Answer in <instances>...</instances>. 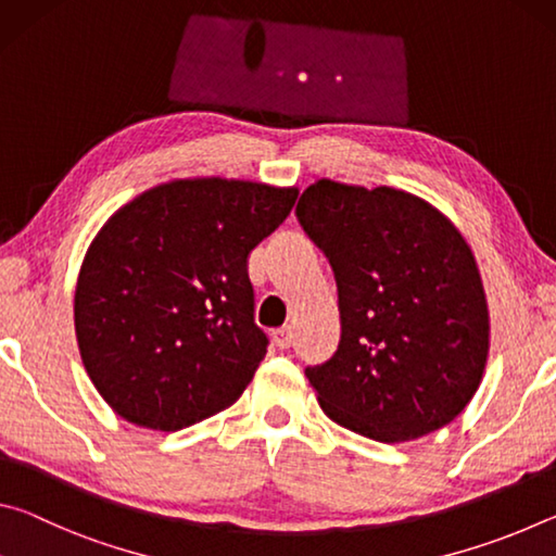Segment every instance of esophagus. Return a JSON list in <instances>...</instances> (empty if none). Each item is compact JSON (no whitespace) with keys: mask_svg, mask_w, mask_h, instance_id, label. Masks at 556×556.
Wrapping results in <instances>:
<instances>
[{"mask_svg":"<svg viewBox=\"0 0 556 556\" xmlns=\"http://www.w3.org/2000/svg\"><path fill=\"white\" fill-rule=\"evenodd\" d=\"M271 341H275V345L281 348V351H287V348L291 345V328L289 326L277 328V331L271 333Z\"/></svg>","mask_w":556,"mask_h":556,"instance_id":"esophagus-1","label":"esophagus"}]
</instances>
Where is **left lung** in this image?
Here are the masks:
<instances>
[{
    "mask_svg": "<svg viewBox=\"0 0 556 556\" xmlns=\"http://www.w3.org/2000/svg\"><path fill=\"white\" fill-rule=\"evenodd\" d=\"M296 215L338 285L341 343L306 368L326 417L382 444L454 421L491 348L483 279L464 235L402 188L331 178L301 193Z\"/></svg>",
    "mask_w": 556,
    "mask_h": 556,
    "instance_id": "left-lung-1",
    "label": "left lung"
}]
</instances>
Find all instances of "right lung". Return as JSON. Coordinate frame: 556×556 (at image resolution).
<instances>
[{
	"mask_svg": "<svg viewBox=\"0 0 556 556\" xmlns=\"http://www.w3.org/2000/svg\"><path fill=\"white\" fill-rule=\"evenodd\" d=\"M296 195V186L174 178L110 215L83 257L73 318L112 412L178 431L240 400L267 353L248 260Z\"/></svg>",
	"mask_w": 556,
	"mask_h": 556,
	"instance_id": "obj_1",
	"label": "right lung"
}]
</instances>
